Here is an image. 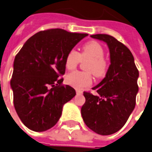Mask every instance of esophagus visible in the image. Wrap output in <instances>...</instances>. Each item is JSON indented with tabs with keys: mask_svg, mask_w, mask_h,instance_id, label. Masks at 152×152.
Wrapping results in <instances>:
<instances>
[{
	"mask_svg": "<svg viewBox=\"0 0 152 152\" xmlns=\"http://www.w3.org/2000/svg\"><path fill=\"white\" fill-rule=\"evenodd\" d=\"M76 91V94H77V95H82V93H83V91H82L78 90V89H77Z\"/></svg>",
	"mask_w": 152,
	"mask_h": 152,
	"instance_id": "1",
	"label": "esophagus"
}]
</instances>
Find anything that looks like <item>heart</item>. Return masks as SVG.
<instances>
[{"label":"heart","mask_w":152,"mask_h":152,"mask_svg":"<svg viewBox=\"0 0 152 152\" xmlns=\"http://www.w3.org/2000/svg\"><path fill=\"white\" fill-rule=\"evenodd\" d=\"M104 50L99 42L95 41L86 43L79 54L74 50L69 51L65 57V68L72 70L81 61L89 60L86 64L85 69L89 72L75 71L66 76V82L69 85L76 88H82L92 83L91 72L96 77H101L106 74L107 63L104 59Z\"/></svg>","instance_id":"heart-1"}]
</instances>
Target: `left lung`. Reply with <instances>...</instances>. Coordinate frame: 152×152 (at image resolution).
<instances>
[{"label":"left lung","mask_w":152,"mask_h":152,"mask_svg":"<svg viewBox=\"0 0 152 152\" xmlns=\"http://www.w3.org/2000/svg\"><path fill=\"white\" fill-rule=\"evenodd\" d=\"M91 37L108 46L110 64L105 78L92 88L98 95L83 92L81 114L90 129L107 136L119 131L134 110L139 72L131 51L115 38L102 34Z\"/></svg>","instance_id":"obj_1"}]
</instances>
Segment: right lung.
I'll use <instances>...</instances> for the list:
<instances>
[{"label":"right lung","mask_w":152,"mask_h":152,"mask_svg":"<svg viewBox=\"0 0 152 152\" xmlns=\"http://www.w3.org/2000/svg\"><path fill=\"white\" fill-rule=\"evenodd\" d=\"M88 34L59 28L39 31L27 40L13 62L11 88L15 111L25 126L44 132L54 126L63 106L76 95L69 85H61L68 53Z\"/></svg>","instance_id":"add662e5"}]
</instances>
